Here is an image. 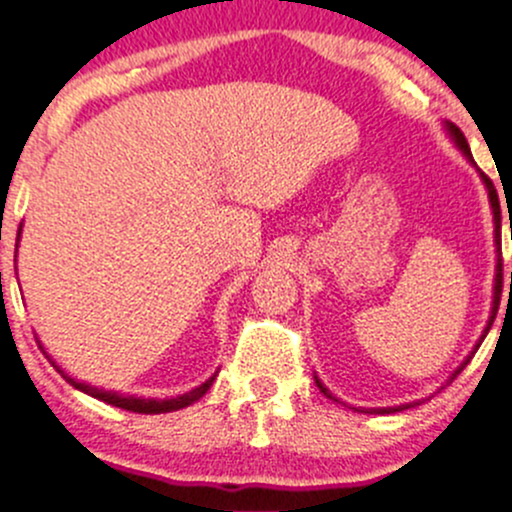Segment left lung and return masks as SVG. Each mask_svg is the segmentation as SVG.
<instances>
[{"instance_id": "1", "label": "left lung", "mask_w": 512, "mask_h": 512, "mask_svg": "<svg viewBox=\"0 0 512 512\" xmlns=\"http://www.w3.org/2000/svg\"><path fill=\"white\" fill-rule=\"evenodd\" d=\"M446 131H448V136H451V141L456 143V148L458 151L463 153V156H466L468 160H471L473 163V156H471V148H468V141H466V136H463L461 133V128L458 126H453V123H448L446 121ZM480 178H483V183H485V190H488V200H490V208H493V223H495V252H498V262H495V287H493V309H490V317H488V324H485V329H483V334H480V339H478V344L476 347H473V352L466 356V359H463V364L458 366L456 371H453L451 374V379L448 381H453L456 379L458 374H461L463 369H466V364L468 361L473 359V354L478 352V347H480V342H483L485 339V334L490 332V327H493V322H495V312H498V304H500V289H503V260H500V200H498V193H495V188H493V183H490V178L485 173H480ZM510 237H512V230H510ZM510 285H512V272H510ZM314 381H317V386H319V391H322L324 396H327V399H332V401H337V396L332 394V391L327 389V386L322 384V381H319V376H314ZM409 406H416V404H401V406H389V409H376L379 411V414H396V411H404V409H409Z\"/></svg>"}]
</instances>
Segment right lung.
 I'll list each match as a JSON object with an SVG mask.
<instances>
[{
	"label": "right lung",
	"mask_w": 512,
	"mask_h": 512,
	"mask_svg": "<svg viewBox=\"0 0 512 512\" xmlns=\"http://www.w3.org/2000/svg\"><path fill=\"white\" fill-rule=\"evenodd\" d=\"M19 235H22V225H19ZM56 366V361H54ZM59 369V374L64 376L66 381H69L74 389L84 391V394L94 396L98 401H106V404L111 406H118V409H126V411H133V414H168V411H178V409H185V406L195 404V401L200 399V396H205V391L213 386L215 376H218V371H215L213 376H210L205 384L195 386L193 391H188V394H180L175 396V399H143V396H126V394H118V391H106V389H96V386L86 384V381H79L74 379V376L66 374L61 366H56Z\"/></svg>",
	"instance_id": "obj_1"
}]
</instances>
